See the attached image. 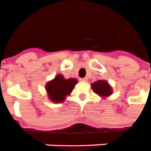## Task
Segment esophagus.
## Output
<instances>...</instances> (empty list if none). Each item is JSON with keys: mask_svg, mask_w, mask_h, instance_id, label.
Listing matches in <instances>:
<instances>
[{"mask_svg": "<svg viewBox=\"0 0 151 151\" xmlns=\"http://www.w3.org/2000/svg\"><path fill=\"white\" fill-rule=\"evenodd\" d=\"M80 81H82V82H85V81H87L88 80H87V78H81V79H80Z\"/></svg>", "mask_w": 151, "mask_h": 151, "instance_id": "34e87169", "label": "esophagus"}]
</instances>
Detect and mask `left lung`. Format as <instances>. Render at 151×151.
Here are the masks:
<instances>
[{"label": "left lung", "mask_w": 151, "mask_h": 151, "mask_svg": "<svg viewBox=\"0 0 151 151\" xmlns=\"http://www.w3.org/2000/svg\"><path fill=\"white\" fill-rule=\"evenodd\" d=\"M92 88L94 93L102 97H106L112 93L111 88L108 84V82L104 81H98L92 84Z\"/></svg>", "instance_id": "obj_1"}]
</instances>
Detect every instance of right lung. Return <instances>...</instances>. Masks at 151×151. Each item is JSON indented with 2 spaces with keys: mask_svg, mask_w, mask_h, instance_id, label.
Wrapping results in <instances>:
<instances>
[{
  "mask_svg": "<svg viewBox=\"0 0 151 151\" xmlns=\"http://www.w3.org/2000/svg\"><path fill=\"white\" fill-rule=\"evenodd\" d=\"M76 84H77L76 79H64L62 75H58L54 78V80L49 82L45 88L51 101L63 102L65 97L70 94L73 90Z\"/></svg>",
  "mask_w": 151,
  "mask_h": 151,
  "instance_id": "obj_1",
  "label": "right lung"
}]
</instances>
